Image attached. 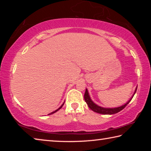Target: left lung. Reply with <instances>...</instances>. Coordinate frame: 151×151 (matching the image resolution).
<instances>
[{
	"label": "left lung",
	"instance_id": "8db88e82",
	"mask_svg": "<svg viewBox=\"0 0 151 151\" xmlns=\"http://www.w3.org/2000/svg\"><path fill=\"white\" fill-rule=\"evenodd\" d=\"M137 87H136L134 91V94H132V96L130 100L128 101V102L127 103H125L123 105H122L121 106H118V107H115V108H104V107H102L99 106L98 104H96L94 103V102L91 100V96L89 95L88 91L87 89L86 88V91L85 93V95H84V99H85V101L86 103V104H88V106L89 108H90L92 111H93L94 112H97V113L99 114H116L117 112H120L121 111H122L125 106H126L128 104L130 103V101L132 100V97L134 96L135 93L137 91Z\"/></svg>",
	"mask_w": 151,
	"mask_h": 151
}]
</instances>
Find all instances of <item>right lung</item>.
Returning <instances> with one entry per match:
<instances>
[{
    "label": "right lung",
    "instance_id": "add662e5",
    "mask_svg": "<svg viewBox=\"0 0 151 151\" xmlns=\"http://www.w3.org/2000/svg\"><path fill=\"white\" fill-rule=\"evenodd\" d=\"M64 103H65V102H64V103H63V104H62V105H61L60 107H59V108H58V109H57V110H56V111H53V112H50V113H49V114H48V115H50V114H54L55 113V112H57L58 111V110H60L61 108H62V107H63V106L64 105Z\"/></svg>",
    "mask_w": 151,
    "mask_h": 151
}]
</instances>
